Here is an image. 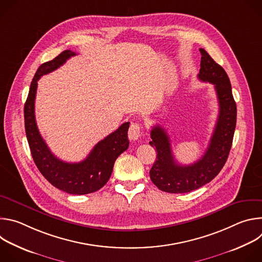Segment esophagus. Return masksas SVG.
<instances>
[{"instance_id": "1", "label": "esophagus", "mask_w": 262, "mask_h": 262, "mask_svg": "<svg viewBox=\"0 0 262 262\" xmlns=\"http://www.w3.org/2000/svg\"><path fill=\"white\" fill-rule=\"evenodd\" d=\"M142 134V129H141V124L139 123H132L129 128H128V138L132 141H136L140 138Z\"/></svg>"}]
</instances>
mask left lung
I'll list each match as a JSON object with an SVG mask.
<instances>
[{"instance_id": "8db88e82", "label": "left lung", "mask_w": 262, "mask_h": 262, "mask_svg": "<svg viewBox=\"0 0 262 262\" xmlns=\"http://www.w3.org/2000/svg\"><path fill=\"white\" fill-rule=\"evenodd\" d=\"M198 79L214 85L219 101V116L206 151L189 166L179 165L173 155L169 136L159 124L154 126L149 142L157 149V161L150 169L151 181L167 193H189L211 181L225 165L236 125V103L226 71L203 49Z\"/></svg>"}]
</instances>
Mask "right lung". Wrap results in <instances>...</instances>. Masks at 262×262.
I'll return each mask as SVG.
<instances>
[{
	"mask_svg": "<svg viewBox=\"0 0 262 262\" xmlns=\"http://www.w3.org/2000/svg\"><path fill=\"white\" fill-rule=\"evenodd\" d=\"M77 54L66 50L52 61L46 62L37 69L30 86L25 103V128L32 158L49 182L57 189L72 195H85L98 191L107 182L113 171L116 159L128 148L127 130L129 122L119 126L117 130L99 141L89 156L80 163H67L52 154L42 139L35 120V97L37 81Z\"/></svg>",
	"mask_w": 262,
	"mask_h": 262,
	"instance_id": "obj_1",
	"label": "right lung"
}]
</instances>
